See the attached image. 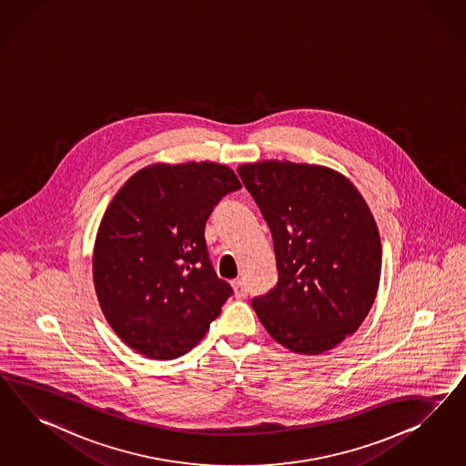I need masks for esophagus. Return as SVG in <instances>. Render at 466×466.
Wrapping results in <instances>:
<instances>
[{
	"label": "esophagus",
	"mask_w": 466,
	"mask_h": 466,
	"mask_svg": "<svg viewBox=\"0 0 466 466\" xmlns=\"http://www.w3.org/2000/svg\"><path fill=\"white\" fill-rule=\"evenodd\" d=\"M230 285H232V289H234V293H236L238 299H244V297L248 295V289H246V285H244L242 279H234V281H230Z\"/></svg>",
	"instance_id": "34e87169"
}]
</instances>
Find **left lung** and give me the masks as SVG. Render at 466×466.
<instances>
[{
  "mask_svg": "<svg viewBox=\"0 0 466 466\" xmlns=\"http://www.w3.org/2000/svg\"><path fill=\"white\" fill-rule=\"evenodd\" d=\"M273 236L278 283L252 309L268 334L297 354H322L363 324L377 297L381 240L350 177L319 164L238 167Z\"/></svg>",
  "mask_w": 466,
  "mask_h": 466,
  "instance_id": "obj_1",
  "label": "left lung"
}]
</instances>
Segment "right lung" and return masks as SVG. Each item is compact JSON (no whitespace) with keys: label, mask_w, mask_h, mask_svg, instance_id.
Wrapping results in <instances>:
<instances>
[{"label":"right lung","mask_w":466,"mask_h":466,"mask_svg":"<svg viewBox=\"0 0 466 466\" xmlns=\"http://www.w3.org/2000/svg\"><path fill=\"white\" fill-rule=\"evenodd\" d=\"M240 188L224 164L156 163L116 191L93 249V281L115 334L138 354L175 360L193 350L232 295L210 265L205 224Z\"/></svg>","instance_id":"obj_1"}]
</instances>
